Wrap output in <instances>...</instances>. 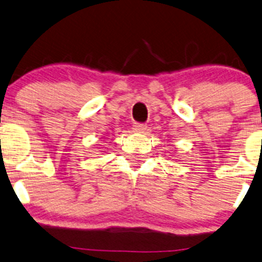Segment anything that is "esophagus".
Masks as SVG:
<instances>
[{
  "label": "esophagus",
  "instance_id": "obj_1",
  "mask_svg": "<svg viewBox=\"0 0 262 262\" xmlns=\"http://www.w3.org/2000/svg\"><path fill=\"white\" fill-rule=\"evenodd\" d=\"M133 130L137 132V133H143V132L147 130V125L142 123H136L133 125Z\"/></svg>",
  "mask_w": 262,
  "mask_h": 262
}]
</instances>
